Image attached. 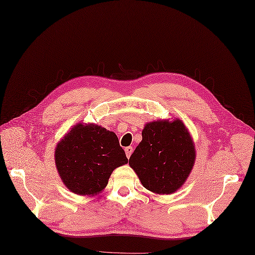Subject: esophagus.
<instances>
[{
	"label": "esophagus",
	"instance_id": "34e87169",
	"mask_svg": "<svg viewBox=\"0 0 255 255\" xmlns=\"http://www.w3.org/2000/svg\"><path fill=\"white\" fill-rule=\"evenodd\" d=\"M124 150H126V154H127V157H128V158H129V157H131L132 152H133V147L128 146V147H127L126 149H124Z\"/></svg>",
	"mask_w": 255,
	"mask_h": 255
}]
</instances>
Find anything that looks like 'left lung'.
I'll return each mask as SVG.
<instances>
[{"mask_svg":"<svg viewBox=\"0 0 255 255\" xmlns=\"http://www.w3.org/2000/svg\"><path fill=\"white\" fill-rule=\"evenodd\" d=\"M128 163L145 188L159 195L176 191L194 166V141L181 120L147 123Z\"/></svg>","mask_w":255,"mask_h":255,"instance_id":"1","label":"left lung"}]
</instances>
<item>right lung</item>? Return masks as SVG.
Segmentation results:
<instances>
[{"label": "right lung", "instance_id": "right-lung-1", "mask_svg": "<svg viewBox=\"0 0 255 255\" xmlns=\"http://www.w3.org/2000/svg\"><path fill=\"white\" fill-rule=\"evenodd\" d=\"M55 162L67 188L78 195H95L111 173L128 163L117 135L96 124H77L55 150Z\"/></svg>", "mask_w": 255, "mask_h": 255}]
</instances>
